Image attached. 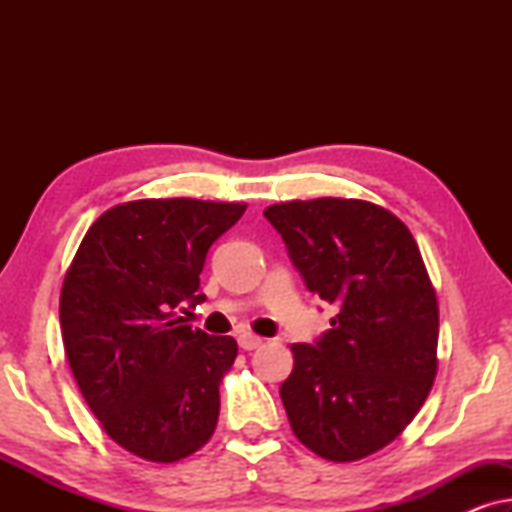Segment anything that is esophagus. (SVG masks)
<instances>
[{"mask_svg":"<svg viewBox=\"0 0 512 512\" xmlns=\"http://www.w3.org/2000/svg\"><path fill=\"white\" fill-rule=\"evenodd\" d=\"M237 342H240L242 349H247V352H251V349H258L263 345V338H258V335L254 333H240V338H237Z\"/></svg>","mask_w":512,"mask_h":512,"instance_id":"esophagus-1","label":"esophagus"}]
</instances>
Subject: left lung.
Here are the masks:
<instances>
[{
	"instance_id": "left-lung-1",
	"label": "left lung",
	"mask_w": 512,
	"mask_h": 512,
	"mask_svg": "<svg viewBox=\"0 0 512 512\" xmlns=\"http://www.w3.org/2000/svg\"><path fill=\"white\" fill-rule=\"evenodd\" d=\"M305 286L338 307L291 345L279 387L296 438L328 461L368 457L403 433L438 370V300L408 226L366 200L317 198L263 212Z\"/></svg>"
}]
</instances>
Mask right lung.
I'll list each match as a JSON object with an SVG mask.
<instances>
[{"mask_svg": "<svg viewBox=\"0 0 512 512\" xmlns=\"http://www.w3.org/2000/svg\"><path fill=\"white\" fill-rule=\"evenodd\" d=\"M247 205L132 200L88 228L60 293L65 354L107 436L146 461L198 452L219 422L230 335L191 328L207 251Z\"/></svg>", "mask_w": 512, "mask_h": 512, "instance_id": "add662e5", "label": "right lung"}]
</instances>
